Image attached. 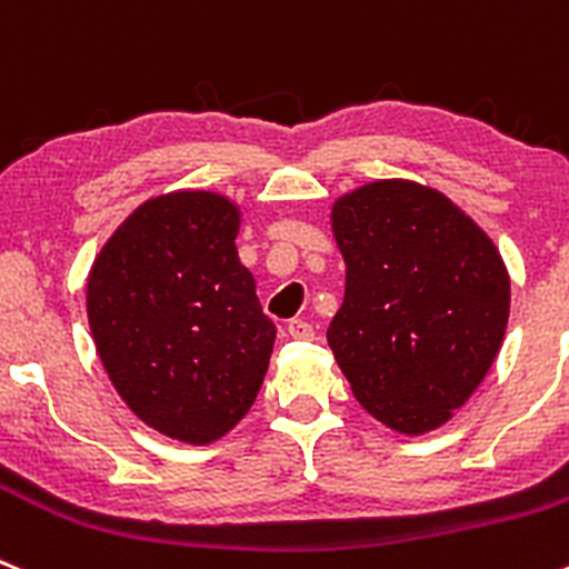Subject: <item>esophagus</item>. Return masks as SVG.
<instances>
[{
    "mask_svg": "<svg viewBox=\"0 0 569 569\" xmlns=\"http://www.w3.org/2000/svg\"><path fill=\"white\" fill-rule=\"evenodd\" d=\"M289 337L300 339V342H311L315 339V326L306 320H291L289 322Z\"/></svg>",
    "mask_w": 569,
    "mask_h": 569,
    "instance_id": "obj_1",
    "label": "esophagus"
}]
</instances>
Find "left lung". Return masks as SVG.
<instances>
[{
  "mask_svg": "<svg viewBox=\"0 0 569 569\" xmlns=\"http://www.w3.org/2000/svg\"><path fill=\"white\" fill-rule=\"evenodd\" d=\"M345 300L328 345L359 405L423 435L452 418L500 353L511 278L500 249L432 188L379 179L333 201Z\"/></svg>",
  "mask_w": 569,
  "mask_h": 569,
  "instance_id": "8db88e82",
  "label": "left lung"
}]
</instances>
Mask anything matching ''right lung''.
Wrapping results in <instances>:
<instances>
[{
	"mask_svg": "<svg viewBox=\"0 0 569 569\" xmlns=\"http://www.w3.org/2000/svg\"><path fill=\"white\" fill-rule=\"evenodd\" d=\"M238 227L227 196H157L89 272V328L111 385L140 421L184 443H212L247 416L274 348Z\"/></svg>",
	"mask_w": 569,
	"mask_h": 569,
	"instance_id": "1",
	"label": "right lung"
}]
</instances>
